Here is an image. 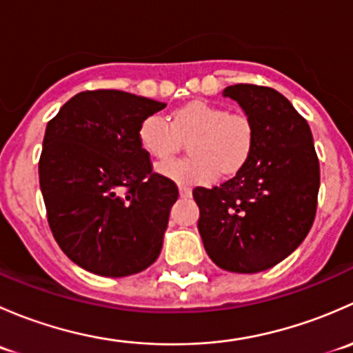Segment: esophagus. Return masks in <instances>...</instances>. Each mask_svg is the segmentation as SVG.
Masks as SVG:
<instances>
[{
  "mask_svg": "<svg viewBox=\"0 0 353 353\" xmlns=\"http://www.w3.org/2000/svg\"><path fill=\"white\" fill-rule=\"evenodd\" d=\"M179 194H181V196H183V198H191V194H193V193H191L190 188L179 186Z\"/></svg>",
  "mask_w": 353,
  "mask_h": 353,
  "instance_id": "34e87169",
  "label": "esophagus"
}]
</instances>
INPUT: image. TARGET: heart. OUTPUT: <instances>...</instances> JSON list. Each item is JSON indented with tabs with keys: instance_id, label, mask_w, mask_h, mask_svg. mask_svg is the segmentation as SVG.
Returning <instances> with one entry per match:
<instances>
[{
	"instance_id": "heart-1",
	"label": "heart",
	"mask_w": 353,
	"mask_h": 353,
	"mask_svg": "<svg viewBox=\"0 0 353 353\" xmlns=\"http://www.w3.org/2000/svg\"><path fill=\"white\" fill-rule=\"evenodd\" d=\"M169 119L170 123L160 114H150L140 123L137 137L141 150L163 163L179 148V137L194 134L190 147L194 159L159 167L162 176L179 184L212 183L220 169L234 172L251 154L254 130L244 114L196 101L174 110Z\"/></svg>"
}]
</instances>
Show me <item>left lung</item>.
Here are the masks:
<instances>
[{
    "instance_id": "left-lung-1",
    "label": "left lung",
    "mask_w": 353,
    "mask_h": 353,
    "mask_svg": "<svg viewBox=\"0 0 353 353\" xmlns=\"http://www.w3.org/2000/svg\"><path fill=\"white\" fill-rule=\"evenodd\" d=\"M222 95L251 119L254 140L232 179L194 188L198 230L216 266L258 273L283 261L311 230L319 160L307 121L280 92L239 83Z\"/></svg>"
}]
</instances>
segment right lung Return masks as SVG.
Listing matches in <instances>:
<instances>
[{
    "instance_id": "1",
    "label": "right lung",
    "mask_w": 353,
    "mask_h": 353,
    "mask_svg": "<svg viewBox=\"0 0 353 353\" xmlns=\"http://www.w3.org/2000/svg\"><path fill=\"white\" fill-rule=\"evenodd\" d=\"M163 102L121 90L80 92L46 128L39 183L63 252L87 272L128 276L160 254L179 191L152 172L138 126Z\"/></svg>"
}]
</instances>
